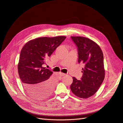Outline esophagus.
<instances>
[{
    "label": "esophagus",
    "mask_w": 123,
    "mask_h": 123,
    "mask_svg": "<svg viewBox=\"0 0 123 123\" xmlns=\"http://www.w3.org/2000/svg\"><path fill=\"white\" fill-rule=\"evenodd\" d=\"M59 75H60V76H64V75H65L66 74H64V73H61V72H60V73H59Z\"/></svg>",
    "instance_id": "34e87169"
}]
</instances>
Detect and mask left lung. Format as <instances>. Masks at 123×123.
<instances>
[{"mask_svg":"<svg viewBox=\"0 0 123 123\" xmlns=\"http://www.w3.org/2000/svg\"><path fill=\"white\" fill-rule=\"evenodd\" d=\"M71 37L77 47L78 62L84 63L85 67L80 80L73 77L70 88L76 96L88 98L97 92L105 79L103 52L97 43L88 38Z\"/></svg>","mask_w":123,"mask_h":123,"instance_id":"8db88e82","label":"left lung"}]
</instances>
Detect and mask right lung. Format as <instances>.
<instances>
[{
  "label": "right lung",
  "mask_w": 123,
  "mask_h": 123,
  "mask_svg": "<svg viewBox=\"0 0 123 123\" xmlns=\"http://www.w3.org/2000/svg\"><path fill=\"white\" fill-rule=\"evenodd\" d=\"M66 38L65 36L39 37L30 40L22 49L18 73L26 92L37 99L45 98L53 92V72L43 67L46 58L50 56Z\"/></svg>",
  "instance_id": "obj_1"
}]
</instances>
